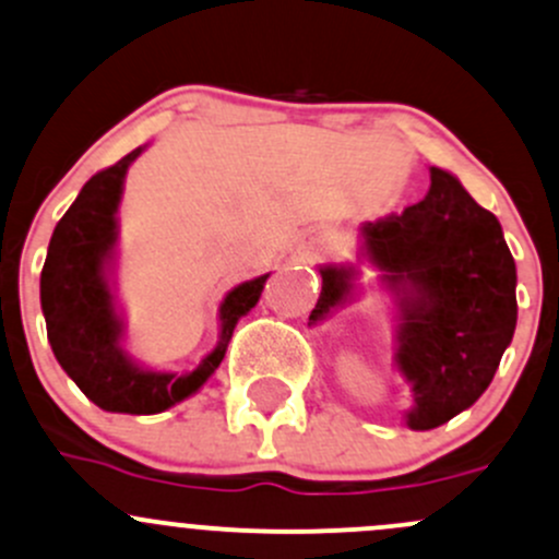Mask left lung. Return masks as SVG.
<instances>
[{"mask_svg": "<svg viewBox=\"0 0 559 559\" xmlns=\"http://www.w3.org/2000/svg\"><path fill=\"white\" fill-rule=\"evenodd\" d=\"M369 260L399 297V369L413 383L407 426L437 428L490 385L516 326V267L496 216L431 168V190L402 214L364 225ZM310 321L350 295V270L321 267Z\"/></svg>", "mask_w": 559, "mask_h": 559, "instance_id": "left-lung-1", "label": "left lung"}]
</instances>
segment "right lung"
<instances>
[{
  "instance_id": "right-lung-1",
  "label": "right lung",
  "mask_w": 559,
  "mask_h": 559,
  "mask_svg": "<svg viewBox=\"0 0 559 559\" xmlns=\"http://www.w3.org/2000/svg\"><path fill=\"white\" fill-rule=\"evenodd\" d=\"M141 146L85 181L78 201L52 230L39 281L47 340L63 372L107 413L155 415L195 393L225 358L240 316L260 299L267 275L235 286L219 310L222 343L192 372H146L120 348V319L111 305L104 264L117 240V203L128 166Z\"/></svg>"
}]
</instances>
